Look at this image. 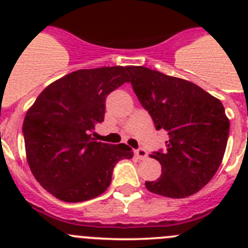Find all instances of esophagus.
Listing matches in <instances>:
<instances>
[{
    "label": "esophagus",
    "instance_id": "34e87169",
    "mask_svg": "<svg viewBox=\"0 0 248 248\" xmlns=\"http://www.w3.org/2000/svg\"><path fill=\"white\" fill-rule=\"evenodd\" d=\"M134 153H135V155H137L138 159H140V160H144L148 157V153H146V150H144V149H141V148L137 149Z\"/></svg>",
    "mask_w": 248,
    "mask_h": 248
}]
</instances>
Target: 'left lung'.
Listing matches in <instances>:
<instances>
[{
	"label": "left lung",
	"mask_w": 248,
	"mask_h": 248,
	"mask_svg": "<svg viewBox=\"0 0 248 248\" xmlns=\"http://www.w3.org/2000/svg\"><path fill=\"white\" fill-rule=\"evenodd\" d=\"M138 99L157 130L165 129V151L150 155L161 164L149 191L172 199L201 190L217 171L229 139L230 120L222 103L189 80L141 65L126 67Z\"/></svg>",
	"instance_id": "obj_1"
}]
</instances>
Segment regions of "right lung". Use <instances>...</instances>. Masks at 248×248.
<instances>
[{
  "instance_id": "add662e5",
  "label": "right lung",
  "mask_w": 248,
  "mask_h": 248,
  "mask_svg": "<svg viewBox=\"0 0 248 248\" xmlns=\"http://www.w3.org/2000/svg\"><path fill=\"white\" fill-rule=\"evenodd\" d=\"M125 82L122 65L79 69L48 85L28 109L22 128L27 163L43 189L59 200L97 198L110 185L115 164L133 157L125 144L92 138L104 120L107 95Z\"/></svg>"
}]
</instances>
